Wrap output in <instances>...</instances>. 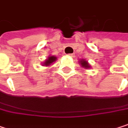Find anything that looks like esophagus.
Instances as JSON below:
<instances>
[{"instance_id":"esophagus-1","label":"esophagus","mask_w":128,"mask_h":128,"mask_svg":"<svg viewBox=\"0 0 128 128\" xmlns=\"http://www.w3.org/2000/svg\"><path fill=\"white\" fill-rule=\"evenodd\" d=\"M69 56H70V57H75V54H73V53H72V54H69Z\"/></svg>"}]
</instances>
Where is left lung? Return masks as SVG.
Returning a JSON list of instances; mask_svg holds the SVG:
<instances>
[{
    "label": "left lung",
    "mask_w": 128,
    "mask_h": 128,
    "mask_svg": "<svg viewBox=\"0 0 128 128\" xmlns=\"http://www.w3.org/2000/svg\"><path fill=\"white\" fill-rule=\"evenodd\" d=\"M78 62L81 64V66L83 67V68H84V69L88 70V69H90V68L91 67V66H90L89 64V63H88V62L86 61L85 59H81Z\"/></svg>",
    "instance_id": "obj_1"
}]
</instances>
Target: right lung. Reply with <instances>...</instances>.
Here are the masks:
<instances>
[{"instance_id":"obj_1","label":"right lung","mask_w":128,"mask_h":128,"mask_svg":"<svg viewBox=\"0 0 128 128\" xmlns=\"http://www.w3.org/2000/svg\"><path fill=\"white\" fill-rule=\"evenodd\" d=\"M57 60V57L55 56H50L45 61H44L41 64L44 66H50V65L53 64V63Z\"/></svg>"}]
</instances>
